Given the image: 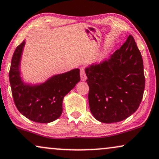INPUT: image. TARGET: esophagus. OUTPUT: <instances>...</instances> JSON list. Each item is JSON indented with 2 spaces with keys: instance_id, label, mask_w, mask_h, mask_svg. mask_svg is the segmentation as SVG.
<instances>
[{
  "instance_id": "34e87169",
  "label": "esophagus",
  "mask_w": 159,
  "mask_h": 159,
  "mask_svg": "<svg viewBox=\"0 0 159 159\" xmlns=\"http://www.w3.org/2000/svg\"><path fill=\"white\" fill-rule=\"evenodd\" d=\"M80 75H81V81H86V75L85 73V71H84V68H81V73H80Z\"/></svg>"
}]
</instances>
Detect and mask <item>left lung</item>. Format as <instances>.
Instances as JSON below:
<instances>
[{"instance_id": "obj_1", "label": "left lung", "mask_w": 159, "mask_h": 159, "mask_svg": "<svg viewBox=\"0 0 159 159\" xmlns=\"http://www.w3.org/2000/svg\"><path fill=\"white\" fill-rule=\"evenodd\" d=\"M85 72L90 111L98 121L120 122L138 109L145 78L141 53L131 35L109 59L86 67Z\"/></svg>"}]
</instances>
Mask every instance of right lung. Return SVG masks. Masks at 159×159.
Here are the masks:
<instances>
[{"label": "right lung", "instance_id": "add662e5", "mask_svg": "<svg viewBox=\"0 0 159 159\" xmlns=\"http://www.w3.org/2000/svg\"><path fill=\"white\" fill-rule=\"evenodd\" d=\"M25 41L16 48L11 59L9 81L16 107L26 118L33 122L48 123L57 120L62 113L64 97L81 80L80 70L53 75L38 85L22 81L20 64Z\"/></svg>", "mask_w": 159, "mask_h": 159}]
</instances>
